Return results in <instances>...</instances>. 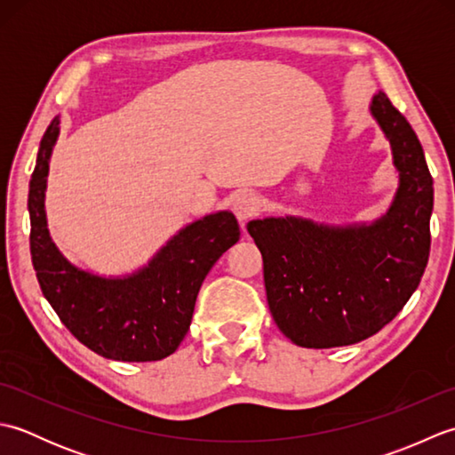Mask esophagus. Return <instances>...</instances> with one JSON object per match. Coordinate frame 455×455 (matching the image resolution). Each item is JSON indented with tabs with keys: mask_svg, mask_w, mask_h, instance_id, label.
<instances>
[{
	"mask_svg": "<svg viewBox=\"0 0 455 455\" xmlns=\"http://www.w3.org/2000/svg\"><path fill=\"white\" fill-rule=\"evenodd\" d=\"M259 209H262V203H259V197L252 191H240L233 201V211L240 222L258 217Z\"/></svg>",
	"mask_w": 455,
	"mask_h": 455,
	"instance_id": "34e87169",
	"label": "esophagus"
}]
</instances>
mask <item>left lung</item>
Masks as SVG:
<instances>
[{
	"instance_id": "obj_1",
	"label": "left lung",
	"mask_w": 455,
	"mask_h": 455,
	"mask_svg": "<svg viewBox=\"0 0 455 455\" xmlns=\"http://www.w3.org/2000/svg\"><path fill=\"white\" fill-rule=\"evenodd\" d=\"M371 113L399 170L387 215L357 227L297 217L246 227L264 258L269 313L297 346H347L379 332L407 305L428 264L434 186L420 140L383 92Z\"/></svg>"
}]
</instances>
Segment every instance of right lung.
<instances>
[{
  "label": "right lung",
  "instance_id": "1",
  "mask_svg": "<svg viewBox=\"0 0 455 455\" xmlns=\"http://www.w3.org/2000/svg\"><path fill=\"white\" fill-rule=\"evenodd\" d=\"M48 124L28 183L31 258L38 285L62 324L92 352L117 362H158L186 338L203 279L238 243L233 212L220 211L181 228L152 262L123 279H105L72 266L46 228L48 160L58 137Z\"/></svg>",
  "mask_w": 455,
  "mask_h": 455
}]
</instances>
